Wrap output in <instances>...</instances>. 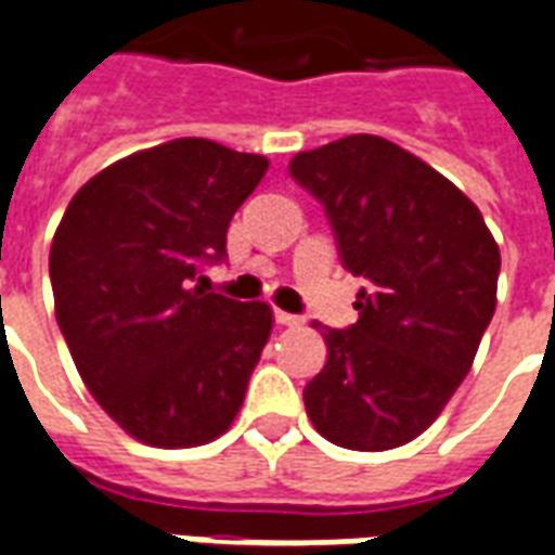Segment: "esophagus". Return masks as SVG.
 Here are the masks:
<instances>
[{"label":"esophagus","mask_w":555,"mask_h":555,"mask_svg":"<svg viewBox=\"0 0 555 555\" xmlns=\"http://www.w3.org/2000/svg\"><path fill=\"white\" fill-rule=\"evenodd\" d=\"M274 322H278V325H301V322H305V317L286 313V310H274Z\"/></svg>","instance_id":"obj_1"}]
</instances>
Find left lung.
<instances>
[{
  "label": "left lung",
  "instance_id": "obj_1",
  "mask_svg": "<svg viewBox=\"0 0 555 555\" xmlns=\"http://www.w3.org/2000/svg\"><path fill=\"white\" fill-rule=\"evenodd\" d=\"M289 176L320 199L361 286L349 328L313 322L328 359L305 406L328 442H412L473 367L496 310L499 247L481 211L434 167L371 133L301 152Z\"/></svg>",
  "mask_w": 555,
  "mask_h": 555
}]
</instances>
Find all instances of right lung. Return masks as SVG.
I'll list each match as a JSON object with an SVG mask.
<instances>
[{"mask_svg":"<svg viewBox=\"0 0 555 555\" xmlns=\"http://www.w3.org/2000/svg\"><path fill=\"white\" fill-rule=\"evenodd\" d=\"M269 170L203 137L137 152L82 184L50 247L56 320L82 383L145 446L211 442L242 410L271 334L262 301L203 289Z\"/></svg>","mask_w":555,"mask_h":555,"instance_id":"right-lung-1","label":"right lung"}]
</instances>
